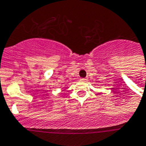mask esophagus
Instances as JSON below:
<instances>
[{
	"mask_svg": "<svg viewBox=\"0 0 146 146\" xmlns=\"http://www.w3.org/2000/svg\"><path fill=\"white\" fill-rule=\"evenodd\" d=\"M80 80H82V81H87V78H80Z\"/></svg>",
	"mask_w": 146,
	"mask_h": 146,
	"instance_id": "esophagus-1",
	"label": "esophagus"
}]
</instances>
